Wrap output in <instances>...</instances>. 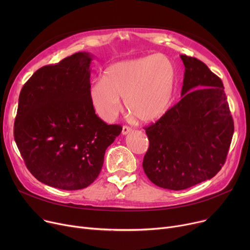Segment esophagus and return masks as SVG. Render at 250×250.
<instances>
[{"label":"esophagus","instance_id":"1","mask_svg":"<svg viewBox=\"0 0 250 250\" xmlns=\"http://www.w3.org/2000/svg\"><path fill=\"white\" fill-rule=\"evenodd\" d=\"M130 132H132V128H130L129 126H127V125H124L123 126V130H122V134L123 135H127Z\"/></svg>","mask_w":250,"mask_h":250}]
</instances>
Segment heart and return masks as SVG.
Segmentation results:
<instances>
[{"label": "heart", "mask_w": 250, "mask_h": 250, "mask_svg": "<svg viewBox=\"0 0 250 250\" xmlns=\"http://www.w3.org/2000/svg\"><path fill=\"white\" fill-rule=\"evenodd\" d=\"M177 70L163 55L117 62L104 71L102 80L92 83L89 91L94 110L110 122L125 98L127 111L142 123H154L168 111L174 98Z\"/></svg>", "instance_id": "heart-1"}]
</instances>
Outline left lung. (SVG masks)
<instances>
[{"label": "left lung", "mask_w": 250, "mask_h": 250, "mask_svg": "<svg viewBox=\"0 0 250 250\" xmlns=\"http://www.w3.org/2000/svg\"><path fill=\"white\" fill-rule=\"evenodd\" d=\"M180 58L186 67L182 98L145 127L149 149L143 160L154 185L171 190L214 177L226 161L234 133L221 79L202 61Z\"/></svg>", "instance_id": "1"}]
</instances>
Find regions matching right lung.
I'll use <instances>...</instances> for the list:
<instances>
[{
  "label": "right lung",
  "mask_w": 250,
  "mask_h": 250,
  "mask_svg": "<svg viewBox=\"0 0 250 250\" xmlns=\"http://www.w3.org/2000/svg\"><path fill=\"white\" fill-rule=\"evenodd\" d=\"M88 52L37 70L21 89L14 139L30 173L49 187L82 189L99 175L122 125L95 114Z\"/></svg>",
  "instance_id": "right-lung-1"
}]
</instances>
